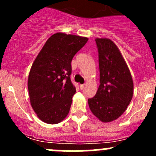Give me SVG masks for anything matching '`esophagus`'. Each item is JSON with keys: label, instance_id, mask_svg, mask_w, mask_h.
Instances as JSON below:
<instances>
[{"label": "esophagus", "instance_id": "1", "mask_svg": "<svg viewBox=\"0 0 156 156\" xmlns=\"http://www.w3.org/2000/svg\"><path fill=\"white\" fill-rule=\"evenodd\" d=\"M85 88V84H80V89L83 90Z\"/></svg>", "mask_w": 156, "mask_h": 156}]
</instances>
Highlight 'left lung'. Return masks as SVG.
Instances as JSON below:
<instances>
[{
  "instance_id": "left-lung-1",
  "label": "left lung",
  "mask_w": 156,
  "mask_h": 156,
  "mask_svg": "<svg viewBox=\"0 0 156 156\" xmlns=\"http://www.w3.org/2000/svg\"><path fill=\"white\" fill-rule=\"evenodd\" d=\"M99 53L100 86L96 95L88 99L93 114L101 122L120 117L130 104L133 82L126 62L115 44L108 38H96Z\"/></svg>"
}]
</instances>
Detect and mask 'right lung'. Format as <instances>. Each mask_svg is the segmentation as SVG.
<instances>
[{"mask_svg": "<svg viewBox=\"0 0 156 156\" xmlns=\"http://www.w3.org/2000/svg\"><path fill=\"white\" fill-rule=\"evenodd\" d=\"M87 41L86 37L56 33L34 59L28 88L31 107L42 122L55 125L68 115L76 92L70 79L71 62Z\"/></svg>", "mask_w": 156, "mask_h": 156, "instance_id": "right-lung-1", "label": "right lung"}]
</instances>
